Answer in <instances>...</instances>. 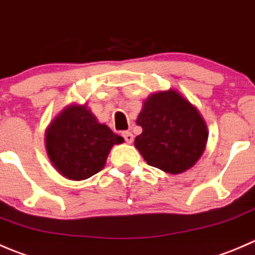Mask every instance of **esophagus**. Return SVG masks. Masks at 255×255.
<instances>
[{
    "instance_id": "1",
    "label": "esophagus",
    "mask_w": 255,
    "mask_h": 255,
    "mask_svg": "<svg viewBox=\"0 0 255 255\" xmlns=\"http://www.w3.org/2000/svg\"><path fill=\"white\" fill-rule=\"evenodd\" d=\"M123 136H124L125 141H127L128 143H131V142H132V140H133V135H132V133L130 132V131H124V132H123Z\"/></svg>"
}]
</instances>
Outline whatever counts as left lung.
<instances>
[{"label":"left lung","instance_id":"obj_1","mask_svg":"<svg viewBox=\"0 0 255 255\" xmlns=\"http://www.w3.org/2000/svg\"><path fill=\"white\" fill-rule=\"evenodd\" d=\"M136 124L142 132L135 137V147L147 165L163 172H185L206 150V122L197 108L175 89L151 94L143 102Z\"/></svg>","mask_w":255,"mask_h":255}]
</instances>
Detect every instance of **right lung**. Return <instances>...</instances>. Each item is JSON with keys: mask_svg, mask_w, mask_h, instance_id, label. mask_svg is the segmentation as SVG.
I'll return each instance as SVG.
<instances>
[{"mask_svg": "<svg viewBox=\"0 0 255 255\" xmlns=\"http://www.w3.org/2000/svg\"><path fill=\"white\" fill-rule=\"evenodd\" d=\"M44 140L52 165L72 181L87 180L102 171L113 146L124 142L98 122L87 104L65 107L48 125Z\"/></svg>", "mask_w": 255, "mask_h": 255, "instance_id": "right-lung-1", "label": "right lung"}]
</instances>
